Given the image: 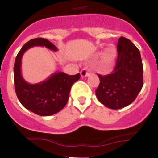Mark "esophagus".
Masks as SVG:
<instances>
[{
    "label": "esophagus",
    "mask_w": 158,
    "mask_h": 158,
    "mask_svg": "<svg viewBox=\"0 0 158 158\" xmlns=\"http://www.w3.org/2000/svg\"><path fill=\"white\" fill-rule=\"evenodd\" d=\"M89 75V71L86 68H84L81 71V76L82 77H88Z\"/></svg>",
    "instance_id": "obj_1"
}]
</instances>
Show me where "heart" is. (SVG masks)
Wrapping results in <instances>:
<instances>
[{
    "label": "heart",
    "mask_w": 158,
    "mask_h": 158,
    "mask_svg": "<svg viewBox=\"0 0 158 158\" xmlns=\"http://www.w3.org/2000/svg\"><path fill=\"white\" fill-rule=\"evenodd\" d=\"M115 57H116V51L114 48L107 49L103 54H102V61L104 60V65H110V68L113 66L115 62Z\"/></svg>",
    "instance_id": "1"
}]
</instances>
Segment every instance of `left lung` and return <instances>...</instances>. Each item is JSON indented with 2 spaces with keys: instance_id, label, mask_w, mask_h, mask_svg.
<instances>
[{
  "instance_id": "left-lung-1",
  "label": "left lung",
  "mask_w": 158,
  "mask_h": 158,
  "mask_svg": "<svg viewBox=\"0 0 158 158\" xmlns=\"http://www.w3.org/2000/svg\"><path fill=\"white\" fill-rule=\"evenodd\" d=\"M116 65L110 74H98L100 85L96 90L99 101L111 109L131 104L143 86V65L139 50L124 37L117 43Z\"/></svg>"
}]
</instances>
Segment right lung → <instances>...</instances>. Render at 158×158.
Instances as JSON below:
<instances>
[{
	"mask_svg": "<svg viewBox=\"0 0 158 158\" xmlns=\"http://www.w3.org/2000/svg\"><path fill=\"white\" fill-rule=\"evenodd\" d=\"M35 46L46 47L56 51L52 43L43 38H36L26 43L18 53L14 64V85L16 96L22 105L29 111L41 116L56 114L66 104L72 85L80 79V73L68 75L65 73H54L40 83L29 84L21 74V60L27 50Z\"/></svg>",
	"mask_w": 158,
	"mask_h": 158,
	"instance_id": "add662e5",
	"label": "right lung"
}]
</instances>
